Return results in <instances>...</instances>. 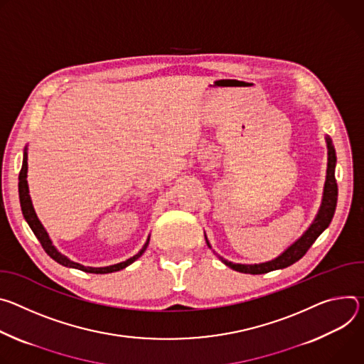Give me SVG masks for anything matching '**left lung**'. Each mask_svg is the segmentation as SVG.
<instances>
[{
	"mask_svg": "<svg viewBox=\"0 0 364 364\" xmlns=\"http://www.w3.org/2000/svg\"><path fill=\"white\" fill-rule=\"evenodd\" d=\"M327 146H328V169H327V181H326V188H324V198H322V204L319 208V213L315 218V221L311 224V227L305 231V234L295 241V243L285 252L282 253L277 259L267 262V263H260V264H235L231 263L223 257L220 260L231 267L232 270L241 272V273H250V274H262L267 273L276 269H285L299 259L305 256V253L309 250V247L314 245V241L319 237V234L324 231L336 213L337 207V196H338V188H337V181H336V150L333 146V141L327 137ZM208 247L211 249L210 243L207 241Z\"/></svg>",
	"mask_w": 364,
	"mask_h": 364,
	"instance_id": "8db88e82",
	"label": "left lung"
}]
</instances>
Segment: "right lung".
I'll list each match as a JSON object with an SVG mask.
<instances>
[{
    "label": "right lung",
    "mask_w": 364,
    "mask_h": 364,
    "mask_svg": "<svg viewBox=\"0 0 364 364\" xmlns=\"http://www.w3.org/2000/svg\"><path fill=\"white\" fill-rule=\"evenodd\" d=\"M27 154H24V159H23V166H21V171H20V175H18V195H20V205H21V211H23V215L27 221V224L30 225L31 231L34 232V235L37 237V240L40 241V245H42L43 250L55 260L58 262L59 264L62 266H66V267H73V269H79L82 272H87V273H97V274H104V273H112V272H117V270H121L127 267L129 264H132L134 260H137L146 250V247L149 246V240L146 241V245L143 246V249L133 257H130L129 260L126 262H121V263H117L114 266H107V267H85L82 264L79 263H75V262H70L68 257L62 256L53 246H52V241L46 232V230L43 228V225L40 224V221L37 220V215L33 210V205H31V199H30V195H28V186H27Z\"/></svg>",
    "instance_id": "right-lung-1"
}]
</instances>
